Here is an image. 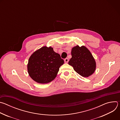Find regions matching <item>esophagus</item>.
<instances>
[{"mask_svg": "<svg viewBox=\"0 0 120 120\" xmlns=\"http://www.w3.org/2000/svg\"><path fill=\"white\" fill-rule=\"evenodd\" d=\"M64 61L65 63H68V61H69V59H68L67 58H66L65 59H64Z\"/></svg>", "mask_w": 120, "mask_h": 120, "instance_id": "obj_1", "label": "esophagus"}]
</instances>
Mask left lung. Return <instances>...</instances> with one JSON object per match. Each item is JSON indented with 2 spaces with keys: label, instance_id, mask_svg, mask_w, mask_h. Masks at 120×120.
Here are the masks:
<instances>
[{
  "label": "left lung",
  "instance_id": "1",
  "mask_svg": "<svg viewBox=\"0 0 120 120\" xmlns=\"http://www.w3.org/2000/svg\"><path fill=\"white\" fill-rule=\"evenodd\" d=\"M72 58L68 64L75 71L83 77H88L95 71V61L89 50L84 46L77 45L71 51Z\"/></svg>",
  "mask_w": 120,
  "mask_h": 120
}]
</instances>
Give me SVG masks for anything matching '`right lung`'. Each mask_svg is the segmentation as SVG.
<instances>
[{
  "mask_svg": "<svg viewBox=\"0 0 120 120\" xmlns=\"http://www.w3.org/2000/svg\"><path fill=\"white\" fill-rule=\"evenodd\" d=\"M64 63L60 55L51 47L44 46L30 57L27 64L28 73L31 78L40 83H46L56 76L60 67Z\"/></svg>",
  "mask_w": 120,
  "mask_h": 120,
  "instance_id": "1",
  "label": "right lung"
}]
</instances>
